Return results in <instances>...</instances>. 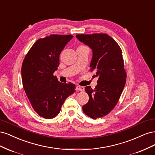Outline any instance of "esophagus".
<instances>
[{
	"mask_svg": "<svg viewBox=\"0 0 155 155\" xmlns=\"http://www.w3.org/2000/svg\"><path fill=\"white\" fill-rule=\"evenodd\" d=\"M76 91L82 92V91H84V87H81V86H77L76 87Z\"/></svg>",
	"mask_w": 155,
	"mask_h": 155,
	"instance_id": "1",
	"label": "esophagus"
}]
</instances>
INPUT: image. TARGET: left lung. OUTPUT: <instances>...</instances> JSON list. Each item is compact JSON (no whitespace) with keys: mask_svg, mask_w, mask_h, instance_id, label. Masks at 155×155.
I'll return each instance as SVG.
<instances>
[{"mask_svg":"<svg viewBox=\"0 0 155 155\" xmlns=\"http://www.w3.org/2000/svg\"><path fill=\"white\" fill-rule=\"evenodd\" d=\"M77 38L92 50L91 70L98 77L94 89L85 87L89 96L83 111L96 120L107 115L118 102L124 88L127 73L122 50L114 39L106 34H77Z\"/></svg>","mask_w":155,"mask_h":155,"instance_id":"left-lung-1","label":"left lung"}]
</instances>
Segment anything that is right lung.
<instances>
[{
  "label": "right lung",
  "instance_id": "obj_1",
  "mask_svg": "<svg viewBox=\"0 0 155 155\" xmlns=\"http://www.w3.org/2000/svg\"><path fill=\"white\" fill-rule=\"evenodd\" d=\"M72 37L51 34L39 39L23 60V88L32 108L42 118H55L66 98L76 91L74 84L61 83L54 76L59 65V55Z\"/></svg>",
  "mask_w": 155,
  "mask_h": 155
}]
</instances>
